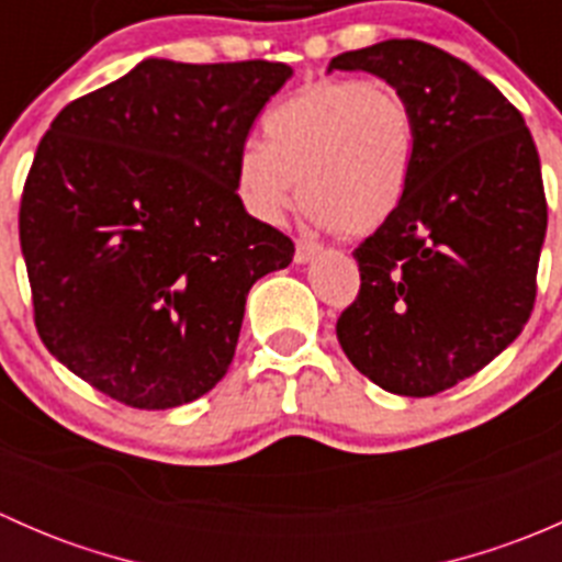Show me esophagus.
Segmentation results:
<instances>
[{
	"label": "esophagus",
	"mask_w": 562,
	"mask_h": 562,
	"mask_svg": "<svg viewBox=\"0 0 562 562\" xmlns=\"http://www.w3.org/2000/svg\"><path fill=\"white\" fill-rule=\"evenodd\" d=\"M317 247L315 241H307V239H299L296 241V255H293V260H296V263H310V260L315 258L317 255Z\"/></svg>",
	"instance_id": "34e87169"
}]
</instances>
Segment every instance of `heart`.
Returning <instances> with one entry per match:
<instances>
[{
  "label": "heart",
  "instance_id": "b5f03b06",
  "mask_svg": "<svg viewBox=\"0 0 562 562\" xmlns=\"http://www.w3.org/2000/svg\"><path fill=\"white\" fill-rule=\"evenodd\" d=\"M416 166V122L396 89L370 78L317 81L277 103L263 144L236 157L241 203L280 223L296 201L317 225L367 236L402 206Z\"/></svg>",
  "mask_w": 562,
  "mask_h": 562
}]
</instances>
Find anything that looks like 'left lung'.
Returning <instances> with one entry per match:
<instances>
[{
	"mask_svg": "<svg viewBox=\"0 0 562 562\" xmlns=\"http://www.w3.org/2000/svg\"><path fill=\"white\" fill-rule=\"evenodd\" d=\"M331 70L383 78L416 122L411 187L353 252L361 291L337 339L381 389L432 396L484 370L532 313L547 236L536 144L495 83L422 40L348 50Z\"/></svg>",
	"mask_w": 562,
	"mask_h": 562,
	"instance_id": "obj_1",
	"label": "left lung"
}]
</instances>
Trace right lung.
<instances>
[{"instance_id": "obj_1", "label": "right lung", "mask_w": 562, "mask_h": 562, "mask_svg": "<svg viewBox=\"0 0 562 562\" xmlns=\"http://www.w3.org/2000/svg\"><path fill=\"white\" fill-rule=\"evenodd\" d=\"M291 76L282 61L151 56L50 122L21 252L40 339L89 386L166 411L223 381L249 288L293 260L236 192L249 127Z\"/></svg>"}]
</instances>
